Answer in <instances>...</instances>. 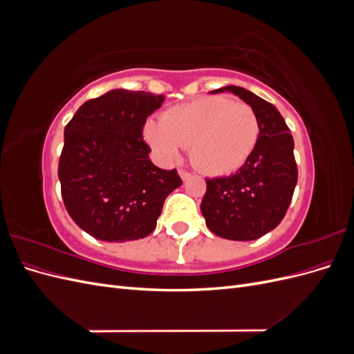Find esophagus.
<instances>
[{
    "mask_svg": "<svg viewBox=\"0 0 354 354\" xmlns=\"http://www.w3.org/2000/svg\"><path fill=\"white\" fill-rule=\"evenodd\" d=\"M178 174H180L181 180H187V178L192 176L190 173H187V171H185V169H180V171H178Z\"/></svg>",
    "mask_w": 354,
    "mask_h": 354,
    "instance_id": "34e87169",
    "label": "esophagus"
}]
</instances>
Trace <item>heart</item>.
Here are the masks:
<instances>
[{"label":"heart","instance_id":"b5f03b06","mask_svg":"<svg viewBox=\"0 0 354 354\" xmlns=\"http://www.w3.org/2000/svg\"><path fill=\"white\" fill-rule=\"evenodd\" d=\"M260 124L250 104L205 95L173 106L162 121L149 120L143 137L162 162H174L181 147L209 176H226L245 165L259 142Z\"/></svg>","mask_w":354,"mask_h":354}]
</instances>
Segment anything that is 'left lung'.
Listing matches in <instances>:
<instances>
[{"label": "left lung", "mask_w": 354, "mask_h": 354, "mask_svg": "<svg viewBox=\"0 0 354 354\" xmlns=\"http://www.w3.org/2000/svg\"><path fill=\"white\" fill-rule=\"evenodd\" d=\"M226 91L254 109L260 124L259 142L236 173L207 178L201 211L208 229L217 236L254 241L273 230L291 203L298 178L294 138L272 103L236 85L211 93Z\"/></svg>", "instance_id": "obj_1"}]
</instances>
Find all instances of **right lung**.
<instances>
[{"mask_svg": "<svg viewBox=\"0 0 354 354\" xmlns=\"http://www.w3.org/2000/svg\"><path fill=\"white\" fill-rule=\"evenodd\" d=\"M165 97L111 90L85 102L65 127L59 160L63 203L72 220L106 242L146 238L165 198L181 186L176 168L160 169L143 140L146 118Z\"/></svg>", "mask_w": 354, "mask_h": 354, "instance_id": "right-lung-1", "label": "right lung"}]
</instances>
